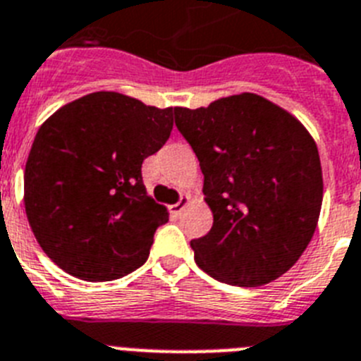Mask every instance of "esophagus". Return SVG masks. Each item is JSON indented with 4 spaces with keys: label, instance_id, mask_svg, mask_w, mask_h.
I'll use <instances>...</instances> for the list:
<instances>
[{
    "label": "esophagus",
    "instance_id": "34e87169",
    "mask_svg": "<svg viewBox=\"0 0 361 361\" xmlns=\"http://www.w3.org/2000/svg\"><path fill=\"white\" fill-rule=\"evenodd\" d=\"M188 206H190V197H180V201L177 204L169 206V212L173 215H180L184 212V208H188Z\"/></svg>",
    "mask_w": 361,
    "mask_h": 361
}]
</instances>
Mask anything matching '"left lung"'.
Segmentation results:
<instances>
[{
  "instance_id": "left-lung-1",
  "label": "left lung",
  "mask_w": 361,
  "mask_h": 361,
  "mask_svg": "<svg viewBox=\"0 0 361 361\" xmlns=\"http://www.w3.org/2000/svg\"><path fill=\"white\" fill-rule=\"evenodd\" d=\"M175 124L199 159L214 215L210 232L192 241L195 263L239 286L267 285L288 272L322 212V162L309 129L255 92L175 107Z\"/></svg>"
}]
</instances>
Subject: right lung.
<instances>
[{"instance_id":"right-lung-1","label":"right lung","mask_w":361,"mask_h":361,"mask_svg":"<svg viewBox=\"0 0 361 361\" xmlns=\"http://www.w3.org/2000/svg\"><path fill=\"white\" fill-rule=\"evenodd\" d=\"M173 111L97 91L39 126L23 202L36 241L63 272L111 281L146 263L169 214L147 195L140 168L169 138Z\"/></svg>"}]
</instances>
